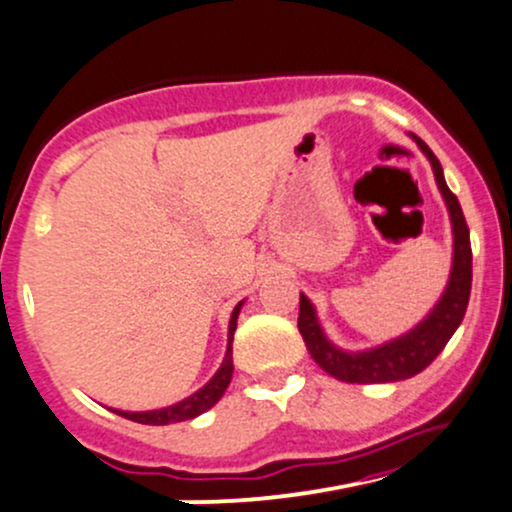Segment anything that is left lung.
<instances>
[{"label":"left lung","instance_id":"8db88e82","mask_svg":"<svg viewBox=\"0 0 512 512\" xmlns=\"http://www.w3.org/2000/svg\"><path fill=\"white\" fill-rule=\"evenodd\" d=\"M417 147L424 152L434 169L436 186L441 190L443 202H446L448 217H451L453 229V264L451 276H448L446 288L441 298L429 310V315L420 324L412 326L403 336L391 338L381 346L367 350H343L329 341L319 324L315 305L307 295L300 293V315L298 329L303 341L310 350L312 360L324 369L326 374L346 384H389V381H403L420 374L424 367L434 362V357L446 348L460 322H463L467 300H470L472 288V248H470V229H467L463 209H460L458 197L451 193L443 178L441 162L436 155L422 143L417 135L410 133Z\"/></svg>","mask_w":512,"mask_h":512}]
</instances>
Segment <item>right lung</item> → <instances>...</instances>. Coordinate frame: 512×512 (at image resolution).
Here are the masks:
<instances>
[{"label":"right lung","mask_w":512,"mask_h":512,"mask_svg":"<svg viewBox=\"0 0 512 512\" xmlns=\"http://www.w3.org/2000/svg\"><path fill=\"white\" fill-rule=\"evenodd\" d=\"M245 300L233 307L231 319H229V346H226V355L221 367L214 372V377L207 381L202 389H197L193 396L178 400L174 405H166V408L159 410H145V412H128V410H114L116 415L126 417V420H133L138 424H152V427H162V424H174V422H186L193 420V417L202 415L209 408L219 403V398L224 396V391L229 389L231 377H233V334H236V326H238V315H240V307H243Z\"/></svg>","instance_id":"1"}]
</instances>
